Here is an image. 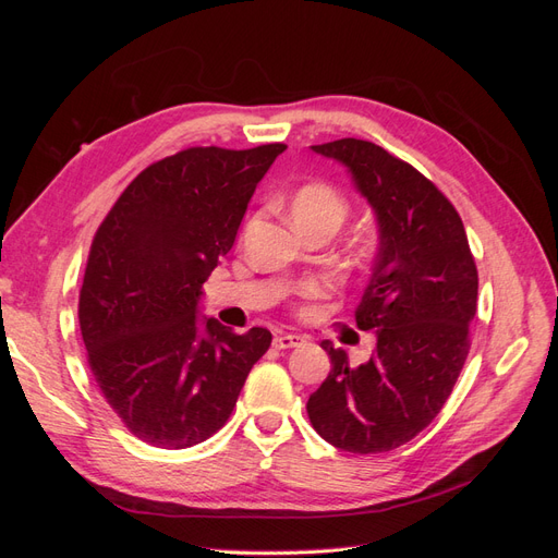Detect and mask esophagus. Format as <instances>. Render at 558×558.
Listing matches in <instances>:
<instances>
[{"label":"esophagus","mask_w":558,"mask_h":558,"mask_svg":"<svg viewBox=\"0 0 558 558\" xmlns=\"http://www.w3.org/2000/svg\"><path fill=\"white\" fill-rule=\"evenodd\" d=\"M302 342H305V337L293 335V332H281V335L275 337V347L277 349H293V347H300Z\"/></svg>","instance_id":"esophagus-1"}]
</instances>
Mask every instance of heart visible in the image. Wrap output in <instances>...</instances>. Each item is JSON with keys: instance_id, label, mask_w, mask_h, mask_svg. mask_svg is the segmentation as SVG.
Here are the masks:
<instances>
[{"instance_id": "obj_1", "label": "heart", "mask_w": 558, "mask_h": 558, "mask_svg": "<svg viewBox=\"0 0 558 558\" xmlns=\"http://www.w3.org/2000/svg\"><path fill=\"white\" fill-rule=\"evenodd\" d=\"M291 216L298 228L312 226H332L340 228L347 216L349 205L347 199L337 193L328 183H305L291 197ZM320 283H305L302 295H318Z\"/></svg>"}]
</instances>
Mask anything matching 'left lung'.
<instances>
[{"mask_svg": "<svg viewBox=\"0 0 558 558\" xmlns=\"http://www.w3.org/2000/svg\"><path fill=\"white\" fill-rule=\"evenodd\" d=\"M342 162L375 209L379 251L356 307L377 349L351 367L324 347L330 375L307 400L314 430L351 453L391 451L424 430L451 396L470 351L477 265L459 211L410 162L363 140L312 146Z\"/></svg>", "mask_w": 558, "mask_h": 558, "instance_id": "left-lung-1", "label": "left lung"}]
</instances>
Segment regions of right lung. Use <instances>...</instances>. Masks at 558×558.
<instances>
[{"label": "right lung", "mask_w": 558, "mask_h": 558, "mask_svg": "<svg viewBox=\"0 0 558 558\" xmlns=\"http://www.w3.org/2000/svg\"><path fill=\"white\" fill-rule=\"evenodd\" d=\"M283 148L179 150L148 165L95 232L78 295L83 344L109 408L148 445L185 449L223 428L272 344L269 330L238 335L197 305Z\"/></svg>", "instance_id": "add662e5"}]
</instances>
